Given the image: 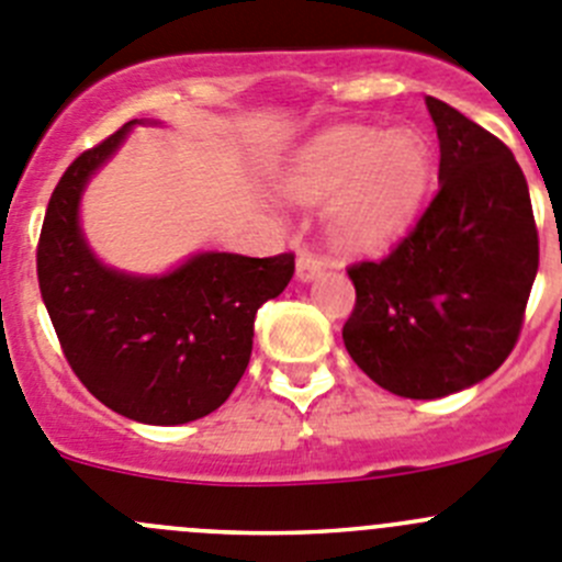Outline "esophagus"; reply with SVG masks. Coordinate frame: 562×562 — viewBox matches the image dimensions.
Listing matches in <instances>:
<instances>
[{
  "instance_id": "esophagus-1",
  "label": "esophagus",
  "mask_w": 562,
  "mask_h": 562,
  "mask_svg": "<svg viewBox=\"0 0 562 562\" xmlns=\"http://www.w3.org/2000/svg\"><path fill=\"white\" fill-rule=\"evenodd\" d=\"M324 271L322 257L311 255V251H299L296 257V280L299 282H313Z\"/></svg>"
}]
</instances>
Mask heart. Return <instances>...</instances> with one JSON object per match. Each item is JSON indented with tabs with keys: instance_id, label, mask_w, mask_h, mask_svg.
Listing matches in <instances>:
<instances>
[{
	"instance_id": "b5f03b06",
	"label": "heart",
	"mask_w": 562,
	"mask_h": 562,
	"mask_svg": "<svg viewBox=\"0 0 562 562\" xmlns=\"http://www.w3.org/2000/svg\"><path fill=\"white\" fill-rule=\"evenodd\" d=\"M432 182V149L416 130L340 124L293 155L282 186L296 202H327V235L346 255H380L416 224Z\"/></svg>"
}]
</instances>
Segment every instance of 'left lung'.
<instances>
[{"mask_svg":"<svg viewBox=\"0 0 562 562\" xmlns=\"http://www.w3.org/2000/svg\"><path fill=\"white\" fill-rule=\"evenodd\" d=\"M424 102L440 191L385 260L349 269L358 302L344 324L355 363L405 400H440L494 374L538 274L532 202L513 151L452 104Z\"/></svg>","mask_w":562,"mask_h":562,"instance_id":"8db88e82","label":"left lung"}]
</instances>
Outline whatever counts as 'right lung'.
Listing matches in <instances>:
<instances>
[{
	"mask_svg": "<svg viewBox=\"0 0 562 562\" xmlns=\"http://www.w3.org/2000/svg\"><path fill=\"white\" fill-rule=\"evenodd\" d=\"M138 124L160 122L133 119L60 177L41 229L38 285L82 385L119 416L175 427L227 402L249 366L257 311L285 291L293 255L193 251L162 274L104 263L82 229V196Z\"/></svg>",
	"mask_w": 562,
	"mask_h": 562,
	"instance_id": "obj_1",
	"label": "right lung"
}]
</instances>
